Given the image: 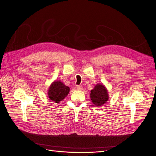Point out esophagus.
Returning <instances> with one entry per match:
<instances>
[{
  "mask_svg": "<svg viewBox=\"0 0 156 156\" xmlns=\"http://www.w3.org/2000/svg\"><path fill=\"white\" fill-rule=\"evenodd\" d=\"M75 88H76V89L78 90H82V86H81V85H76V87H75Z\"/></svg>",
  "mask_w": 156,
  "mask_h": 156,
  "instance_id": "34e87169",
  "label": "esophagus"
}]
</instances>
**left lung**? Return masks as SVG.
Segmentation results:
<instances>
[{
  "label": "left lung",
  "instance_id": "8db88e82",
  "mask_svg": "<svg viewBox=\"0 0 156 156\" xmlns=\"http://www.w3.org/2000/svg\"><path fill=\"white\" fill-rule=\"evenodd\" d=\"M90 97L94 105L101 106L108 100V91L104 85L98 83L91 90Z\"/></svg>",
  "mask_w": 156,
  "mask_h": 156
}]
</instances>
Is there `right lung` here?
<instances>
[{"mask_svg":"<svg viewBox=\"0 0 156 156\" xmlns=\"http://www.w3.org/2000/svg\"><path fill=\"white\" fill-rule=\"evenodd\" d=\"M69 90H70L69 87L61 81H55L51 84L48 94L51 100L58 103L67 96Z\"/></svg>","mask_w":156,"mask_h":156,"instance_id":"obj_1","label":"right lung"}]
</instances>
